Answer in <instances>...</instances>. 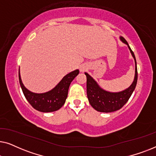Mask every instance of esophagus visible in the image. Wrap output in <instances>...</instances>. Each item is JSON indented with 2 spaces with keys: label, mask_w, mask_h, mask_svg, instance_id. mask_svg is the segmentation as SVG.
<instances>
[{
  "label": "esophagus",
  "mask_w": 156,
  "mask_h": 156,
  "mask_svg": "<svg viewBox=\"0 0 156 156\" xmlns=\"http://www.w3.org/2000/svg\"><path fill=\"white\" fill-rule=\"evenodd\" d=\"M85 70V68H84V67H81L80 68V71L81 72H84Z\"/></svg>",
  "instance_id": "esophagus-1"
}]
</instances>
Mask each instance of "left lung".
Returning <instances> with one entry per match:
<instances>
[{
	"label": "left lung",
	"instance_id": "8db88e82",
	"mask_svg": "<svg viewBox=\"0 0 156 156\" xmlns=\"http://www.w3.org/2000/svg\"><path fill=\"white\" fill-rule=\"evenodd\" d=\"M120 40L123 43L127 44L135 61V76L133 82L131 86L124 90L119 92H111L101 88L97 82L88 73L85 72V75L87 76V97L91 106L97 112L109 113L120 109L129 101L137 84L138 72L135 55L126 40L123 37H120Z\"/></svg>",
	"mask_w": 156,
	"mask_h": 156
}]
</instances>
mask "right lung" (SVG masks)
I'll use <instances>...</instances> for the list:
<instances>
[{"mask_svg":"<svg viewBox=\"0 0 156 156\" xmlns=\"http://www.w3.org/2000/svg\"><path fill=\"white\" fill-rule=\"evenodd\" d=\"M79 73V69L71 72L64 76L52 90L44 93H34L28 90L21 80L20 69L19 82L25 97L35 109L44 113L52 112L59 110L65 104L69 85Z\"/></svg>","mask_w":156,"mask_h":156,"instance_id":"add662e5","label":"right lung"}]
</instances>
